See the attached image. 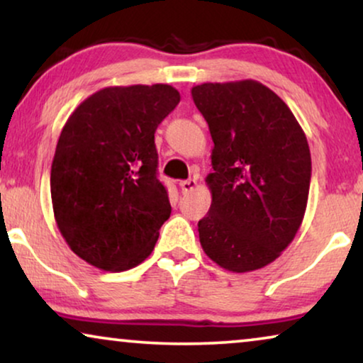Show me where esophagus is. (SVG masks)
Masks as SVG:
<instances>
[{"label":"esophagus","instance_id":"1","mask_svg":"<svg viewBox=\"0 0 363 363\" xmlns=\"http://www.w3.org/2000/svg\"><path fill=\"white\" fill-rule=\"evenodd\" d=\"M196 188V180L195 178H188V180H183L180 182V190L183 195H186V193L193 191Z\"/></svg>","mask_w":363,"mask_h":363}]
</instances>
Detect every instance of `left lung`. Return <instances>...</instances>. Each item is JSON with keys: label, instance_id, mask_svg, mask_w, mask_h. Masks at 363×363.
Returning <instances> with one entry per match:
<instances>
[{"label": "left lung", "instance_id": "8db88e82", "mask_svg": "<svg viewBox=\"0 0 363 363\" xmlns=\"http://www.w3.org/2000/svg\"><path fill=\"white\" fill-rule=\"evenodd\" d=\"M210 128L213 173L203 251L223 269H261L291 245L309 198L306 133L282 99L261 82H206L191 89Z\"/></svg>", "mask_w": 363, "mask_h": 363}]
</instances>
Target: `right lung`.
Returning <instances> with one entry per match:
<instances>
[{
    "label": "right lung",
    "mask_w": 363,
    "mask_h": 363,
    "mask_svg": "<svg viewBox=\"0 0 363 363\" xmlns=\"http://www.w3.org/2000/svg\"><path fill=\"white\" fill-rule=\"evenodd\" d=\"M180 102L168 84L106 87L67 118L51 167L57 228L69 247L104 271L145 261L170 218L157 178L155 130Z\"/></svg>",
    "instance_id": "right-lung-1"
}]
</instances>
